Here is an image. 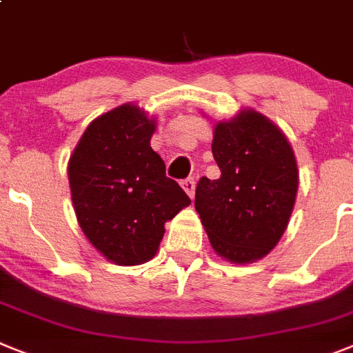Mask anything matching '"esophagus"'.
Returning a JSON list of instances; mask_svg holds the SVG:
<instances>
[{
    "instance_id": "esophagus-1",
    "label": "esophagus",
    "mask_w": 353,
    "mask_h": 353,
    "mask_svg": "<svg viewBox=\"0 0 353 353\" xmlns=\"http://www.w3.org/2000/svg\"><path fill=\"white\" fill-rule=\"evenodd\" d=\"M183 188H185V192L188 195H190L192 199H194V194H195V179L194 177H186V179H183Z\"/></svg>"
}]
</instances>
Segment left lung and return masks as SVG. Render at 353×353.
<instances>
[{
	"instance_id": "left-lung-1",
	"label": "left lung",
	"mask_w": 353,
	"mask_h": 353,
	"mask_svg": "<svg viewBox=\"0 0 353 353\" xmlns=\"http://www.w3.org/2000/svg\"><path fill=\"white\" fill-rule=\"evenodd\" d=\"M213 158L219 179L201 177L195 210L213 250L235 263L262 259L285 232L298 168L283 132L256 111L215 127Z\"/></svg>"
}]
</instances>
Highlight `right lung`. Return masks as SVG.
<instances>
[{
  "label": "right lung",
  "instance_id": "add662e5",
  "mask_svg": "<svg viewBox=\"0 0 353 353\" xmlns=\"http://www.w3.org/2000/svg\"><path fill=\"white\" fill-rule=\"evenodd\" d=\"M154 129L156 121L136 105L112 109L91 121L68 165L82 232L120 265L152 259L165 222L190 204L150 147Z\"/></svg>",
  "mask_w": 353,
  "mask_h": 353
}]
</instances>
